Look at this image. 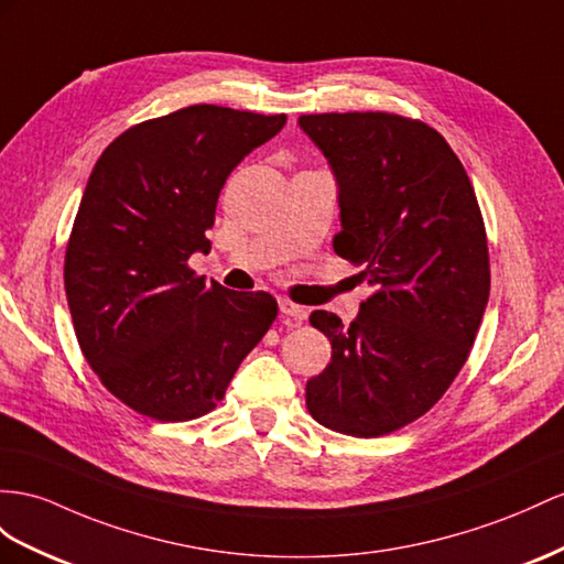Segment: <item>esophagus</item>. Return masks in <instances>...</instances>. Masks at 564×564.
Segmentation results:
<instances>
[{
	"mask_svg": "<svg viewBox=\"0 0 564 564\" xmlns=\"http://www.w3.org/2000/svg\"><path fill=\"white\" fill-rule=\"evenodd\" d=\"M279 310L283 316H291V319H295V322L307 319V307H300V305H295V302L285 300V297L279 300Z\"/></svg>",
	"mask_w": 564,
	"mask_h": 564,
	"instance_id": "obj_1",
	"label": "esophagus"
}]
</instances>
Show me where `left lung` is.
Returning a JSON list of instances; mask_svg holds the SVG:
<instances>
[{
    "label": "left lung",
    "mask_w": 564,
    "mask_h": 564,
    "mask_svg": "<svg viewBox=\"0 0 564 564\" xmlns=\"http://www.w3.org/2000/svg\"><path fill=\"white\" fill-rule=\"evenodd\" d=\"M297 126L338 185L334 250L371 285L350 326L312 312L330 365L307 381V410L345 436H383L436 405L467 362L490 291L479 202L451 144L422 121L352 111Z\"/></svg>",
    "instance_id": "8db88e82"
}]
</instances>
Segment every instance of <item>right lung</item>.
<instances>
[{"mask_svg": "<svg viewBox=\"0 0 564 564\" xmlns=\"http://www.w3.org/2000/svg\"><path fill=\"white\" fill-rule=\"evenodd\" d=\"M285 113L193 105L128 128L97 159L66 248L64 283L88 365L128 408L185 422L216 408L279 305L187 269L209 254L219 193Z\"/></svg>", "mask_w": 564, "mask_h": 564, "instance_id": "right-lung-1", "label": "right lung"}]
</instances>
